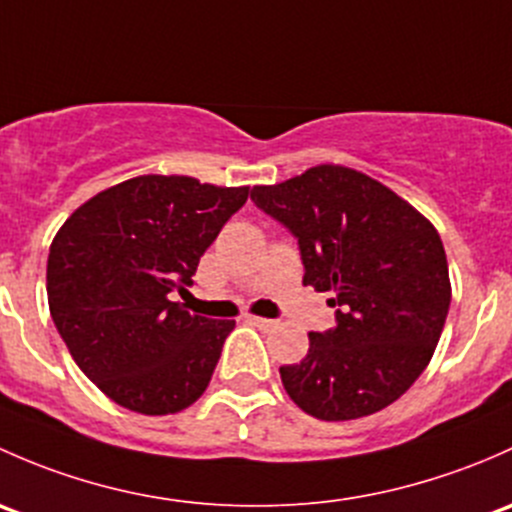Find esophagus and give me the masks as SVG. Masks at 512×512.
<instances>
[{"label":"esophagus","instance_id":"1","mask_svg":"<svg viewBox=\"0 0 512 512\" xmlns=\"http://www.w3.org/2000/svg\"><path fill=\"white\" fill-rule=\"evenodd\" d=\"M249 320L251 325H256V328H261V330H273V328H278V320H271V318H258V315H249Z\"/></svg>","mask_w":512,"mask_h":512}]
</instances>
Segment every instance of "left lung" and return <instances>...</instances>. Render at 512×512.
<instances>
[{"label":"left lung","mask_w":512,"mask_h":512,"mask_svg":"<svg viewBox=\"0 0 512 512\" xmlns=\"http://www.w3.org/2000/svg\"><path fill=\"white\" fill-rule=\"evenodd\" d=\"M258 209L298 239L305 286L333 293L335 328L281 367L288 397L323 421L397 402L429 365L451 303L439 231L399 194L352 167L318 165L258 184Z\"/></svg>","instance_id":"8db88e82"}]
</instances>
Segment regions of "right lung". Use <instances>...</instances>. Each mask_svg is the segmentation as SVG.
Instances as JSON below:
<instances>
[{
  "mask_svg": "<svg viewBox=\"0 0 512 512\" xmlns=\"http://www.w3.org/2000/svg\"><path fill=\"white\" fill-rule=\"evenodd\" d=\"M249 199L184 175H140L103 189L54 236L49 310L93 384L130 412L177 414L209 387L234 320L192 315L199 258Z\"/></svg>",
  "mask_w": 512,
  "mask_h": 512,
  "instance_id": "obj_1",
  "label": "right lung"
}]
</instances>
